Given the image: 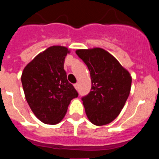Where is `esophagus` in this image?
Masks as SVG:
<instances>
[{
  "mask_svg": "<svg viewBox=\"0 0 159 159\" xmlns=\"http://www.w3.org/2000/svg\"><path fill=\"white\" fill-rule=\"evenodd\" d=\"M74 88H75L76 90H78V88H79V84H74Z\"/></svg>",
  "mask_w": 159,
  "mask_h": 159,
  "instance_id": "obj_1",
  "label": "esophagus"
}]
</instances>
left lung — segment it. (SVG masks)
I'll return each mask as SVG.
<instances>
[{"label": "left lung", "instance_id": "8db88e82", "mask_svg": "<svg viewBox=\"0 0 159 159\" xmlns=\"http://www.w3.org/2000/svg\"><path fill=\"white\" fill-rule=\"evenodd\" d=\"M75 53L88 66L92 80L91 92L82 98L88 119L96 126L111 123L128 98L131 75L104 49H77Z\"/></svg>", "mask_w": 159, "mask_h": 159}]
</instances>
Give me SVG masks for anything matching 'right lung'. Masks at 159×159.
Wrapping results in <instances>:
<instances>
[{"label": "right lung", "instance_id": "add662e5", "mask_svg": "<svg viewBox=\"0 0 159 159\" xmlns=\"http://www.w3.org/2000/svg\"><path fill=\"white\" fill-rule=\"evenodd\" d=\"M68 53L70 50L64 46H51L39 53L22 72L25 99L33 114L45 124L60 123L71 99L78 96L64 69Z\"/></svg>", "mask_w": 159, "mask_h": 159}]
</instances>
